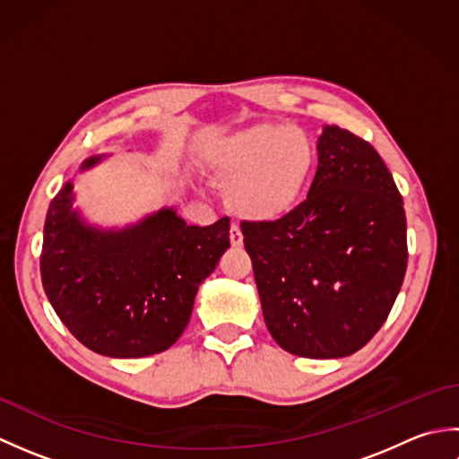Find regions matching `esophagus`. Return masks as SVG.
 <instances>
[{
    "label": "esophagus",
    "mask_w": 459,
    "mask_h": 459,
    "mask_svg": "<svg viewBox=\"0 0 459 459\" xmlns=\"http://www.w3.org/2000/svg\"><path fill=\"white\" fill-rule=\"evenodd\" d=\"M229 235H230V247H232V248H240V247H242V232H240V229L237 227V224H232Z\"/></svg>",
    "instance_id": "1"
}]
</instances>
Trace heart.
<instances>
[{
    "label": "heart",
    "mask_w": 459,
    "mask_h": 459,
    "mask_svg": "<svg viewBox=\"0 0 459 459\" xmlns=\"http://www.w3.org/2000/svg\"><path fill=\"white\" fill-rule=\"evenodd\" d=\"M203 161L224 183L222 199L235 217L272 224L286 219L304 197L317 150L304 130L262 120L204 143Z\"/></svg>",
    "instance_id": "obj_1"
}]
</instances>
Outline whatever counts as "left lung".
Wrapping results in <instances>:
<instances>
[{"label": "left lung", "instance_id": "obj_1", "mask_svg": "<svg viewBox=\"0 0 459 459\" xmlns=\"http://www.w3.org/2000/svg\"><path fill=\"white\" fill-rule=\"evenodd\" d=\"M242 235L270 335L298 357L365 347L406 274V214L393 175L373 145L339 126L319 135L307 199Z\"/></svg>", "mask_w": 459, "mask_h": 459}]
</instances>
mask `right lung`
<instances>
[{
    "instance_id": "right-lung-1",
    "label": "right lung",
    "mask_w": 459,
    "mask_h": 459,
    "mask_svg": "<svg viewBox=\"0 0 459 459\" xmlns=\"http://www.w3.org/2000/svg\"><path fill=\"white\" fill-rule=\"evenodd\" d=\"M106 155L84 160L81 171ZM73 181L48 204L41 281L56 316L94 353H161L187 327L195 296L230 247L229 219L193 227L173 207L126 229H96L73 209Z\"/></svg>"
}]
</instances>
